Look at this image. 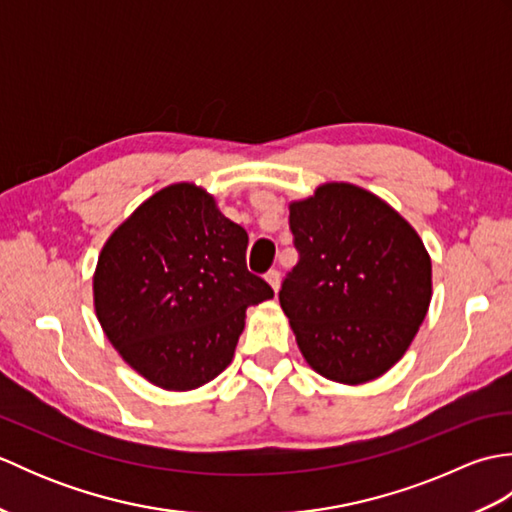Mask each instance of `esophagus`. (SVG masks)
Wrapping results in <instances>:
<instances>
[{
    "label": "esophagus",
    "instance_id": "34e87169",
    "mask_svg": "<svg viewBox=\"0 0 512 512\" xmlns=\"http://www.w3.org/2000/svg\"><path fill=\"white\" fill-rule=\"evenodd\" d=\"M266 281H268V286L275 290V295L279 292V286H281V275H279V270H268L266 273Z\"/></svg>",
    "mask_w": 512,
    "mask_h": 512
}]
</instances>
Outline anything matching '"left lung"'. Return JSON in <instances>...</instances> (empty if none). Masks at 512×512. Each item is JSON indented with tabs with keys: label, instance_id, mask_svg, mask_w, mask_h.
I'll return each instance as SVG.
<instances>
[{
	"label": "left lung",
	"instance_id": "left-lung-1",
	"mask_svg": "<svg viewBox=\"0 0 512 512\" xmlns=\"http://www.w3.org/2000/svg\"><path fill=\"white\" fill-rule=\"evenodd\" d=\"M299 262L279 290L306 363L363 385L394 367L431 303V257L420 235L378 195L325 182L290 202Z\"/></svg>",
	"mask_w": 512,
	"mask_h": 512
}]
</instances>
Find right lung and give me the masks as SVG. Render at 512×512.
Listing matches in <instances>:
<instances>
[{
	"instance_id": "obj_1",
	"label": "right lung",
	"mask_w": 512,
	"mask_h": 512,
	"mask_svg": "<svg viewBox=\"0 0 512 512\" xmlns=\"http://www.w3.org/2000/svg\"><path fill=\"white\" fill-rule=\"evenodd\" d=\"M248 233L193 182L156 191L107 237L94 310L123 361L167 391H191L231 365L246 308L273 299L246 268Z\"/></svg>"
}]
</instances>
